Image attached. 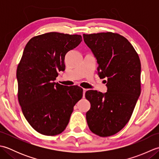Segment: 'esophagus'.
<instances>
[{
	"instance_id": "1",
	"label": "esophagus",
	"mask_w": 159,
	"mask_h": 159,
	"mask_svg": "<svg viewBox=\"0 0 159 159\" xmlns=\"http://www.w3.org/2000/svg\"><path fill=\"white\" fill-rule=\"evenodd\" d=\"M87 91V89H83V96H85V93Z\"/></svg>"
}]
</instances>
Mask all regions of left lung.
I'll list each match as a JSON object with an SVG mask.
<instances>
[{
	"label": "left lung",
	"mask_w": 159,
	"mask_h": 159,
	"mask_svg": "<svg viewBox=\"0 0 159 159\" xmlns=\"http://www.w3.org/2000/svg\"><path fill=\"white\" fill-rule=\"evenodd\" d=\"M83 39L97 59L100 78L107 77L105 93H85L91 103L87 122L94 134L109 137L122 129L133 114L141 93V61L134 47L118 33L83 34Z\"/></svg>",
	"instance_id": "8db88e82"
}]
</instances>
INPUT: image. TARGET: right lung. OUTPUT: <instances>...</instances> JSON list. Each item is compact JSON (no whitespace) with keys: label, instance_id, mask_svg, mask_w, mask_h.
Instances as JSON below:
<instances>
[{"label":"right lung","instance_id":"add662e5","mask_svg":"<svg viewBox=\"0 0 159 159\" xmlns=\"http://www.w3.org/2000/svg\"><path fill=\"white\" fill-rule=\"evenodd\" d=\"M81 41L80 35L50 32L33 37L24 50L16 72L18 101L26 120L43 135L61 133L82 98L81 87L54 82L65 70L67 52Z\"/></svg>","mask_w":159,"mask_h":159}]
</instances>
